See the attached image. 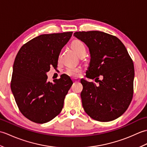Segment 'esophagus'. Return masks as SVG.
Listing matches in <instances>:
<instances>
[{
	"instance_id": "1",
	"label": "esophagus",
	"mask_w": 147,
	"mask_h": 147,
	"mask_svg": "<svg viewBox=\"0 0 147 147\" xmlns=\"http://www.w3.org/2000/svg\"><path fill=\"white\" fill-rule=\"evenodd\" d=\"M73 82L76 83V82H80V80L76 79V78H74V79H73Z\"/></svg>"
}]
</instances>
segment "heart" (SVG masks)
I'll list each match as a JSON object with an SVG mask.
<instances>
[{
    "label": "heart",
    "mask_w": 147,
    "mask_h": 147,
    "mask_svg": "<svg viewBox=\"0 0 147 147\" xmlns=\"http://www.w3.org/2000/svg\"><path fill=\"white\" fill-rule=\"evenodd\" d=\"M71 46L74 51H75V52L79 56L86 53L85 46L84 45V43L82 41H80V40H74L71 43ZM81 71H82V70H81L80 68L69 67L66 70V74L68 76H69L71 77L76 78L78 76H79L81 73Z\"/></svg>",
    "instance_id": "heart-1"
}]
</instances>
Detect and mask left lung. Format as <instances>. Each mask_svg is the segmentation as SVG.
Segmentation results:
<instances>
[{
    "label": "left lung",
    "mask_w": 147,
    "mask_h": 147,
    "mask_svg": "<svg viewBox=\"0 0 147 147\" xmlns=\"http://www.w3.org/2000/svg\"><path fill=\"white\" fill-rule=\"evenodd\" d=\"M74 36L88 47L90 62L86 76L99 83L81 80L82 105L98 121H113L128 108L133 95L134 64L125 46L116 36L99 31L77 32ZM103 76L99 80L98 76Z\"/></svg>",
    "instance_id": "obj_1"
}]
</instances>
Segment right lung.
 <instances>
[{
  "mask_svg": "<svg viewBox=\"0 0 147 147\" xmlns=\"http://www.w3.org/2000/svg\"><path fill=\"white\" fill-rule=\"evenodd\" d=\"M73 32L43 34L21 47L15 58L11 88L24 117L43 124L60 114L65 95L73 85L70 77L62 74L54 83L47 82V72L57 67L62 49Z\"/></svg>",
  "mask_w": 147,
  "mask_h": 147,
  "instance_id": "obj_1",
  "label": "right lung"
}]
</instances>
